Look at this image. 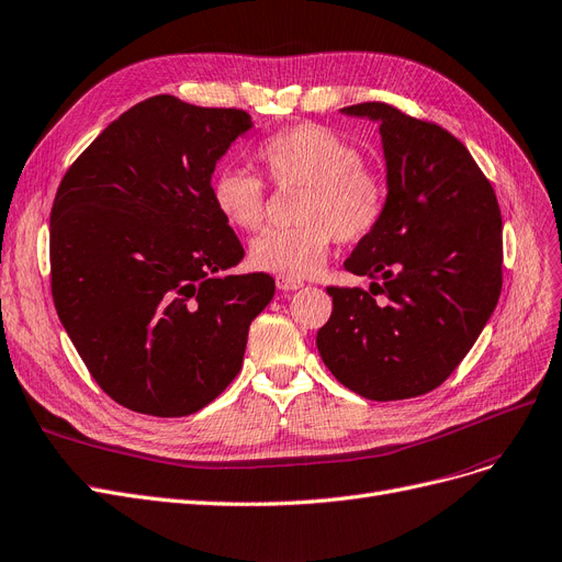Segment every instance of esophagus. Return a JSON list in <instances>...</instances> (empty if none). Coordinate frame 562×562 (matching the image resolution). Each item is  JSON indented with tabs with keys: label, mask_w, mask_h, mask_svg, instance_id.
<instances>
[{
	"label": "esophagus",
	"mask_w": 562,
	"mask_h": 562,
	"mask_svg": "<svg viewBox=\"0 0 562 562\" xmlns=\"http://www.w3.org/2000/svg\"><path fill=\"white\" fill-rule=\"evenodd\" d=\"M276 284H278L280 292H296V289L303 286L301 280H296V278H284V276H278V278H276Z\"/></svg>",
	"instance_id": "esophagus-1"
}]
</instances>
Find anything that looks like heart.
<instances>
[{
  "label": "heart",
  "mask_w": 562,
  "mask_h": 562,
  "mask_svg": "<svg viewBox=\"0 0 562 562\" xmlns=\"http://www.w3.org/2000/svg\"><path fill=\"white\" fill-rule=\"evenodd\" d=\"M257 160L278 187H303L294 228L261 233L249 245L255 268L284 278H307L327 261L334 240L359 243L383 220V177L361 162L355 144L327 125L303 123L259 144ZM212 203L224 220L255 231L263 222V182L243 168L224 166L210 182Z\"/></svg>",
  "instance_id": "heart-1"
}]
</instances>
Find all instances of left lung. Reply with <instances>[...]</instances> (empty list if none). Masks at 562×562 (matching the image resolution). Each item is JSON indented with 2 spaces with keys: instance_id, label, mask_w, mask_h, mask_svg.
I'll use <instances>...</instances> for the list:
<instances>
[{
  "instance_id": "8db88e82",
  "label": "left lung",
  "mask_w": 562,
  "mask_h": 562,
  "mask_svg": "<svg viewBox=\"0 0 562 562\" xmlns=\"http://www.w3.org/2000/svg\"><path fill=\"white\" fill-rule=\"evenodd\" d=\"M378 123L387 203L346 270L359 286H329L334 311L317 331L327 369L373 402L439 387L472 350L502 292V216L495 191L460 139L385 102L342 106Z\"/></svg>"
}]
</instances>
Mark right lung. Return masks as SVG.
<instances>
[{
	"label": "right lung",
	"instance_id": "1",
	"mask_svg": "<svg viewBox=\"0 0 562 562\" xmlns=\"http://www.w3.org/2000/svg\"><path fill=\"white\" fill-rule=\"evenodd\" d=\"M255 128L243 110L172 95L135 104L63 177L50 210V289L95 383L125 408L182 418L243 367L249 324L276 294L216 212V162Z\"/></svg>",
	"mask_w": 562,
	"mask_h": 562
}]
</instances>
